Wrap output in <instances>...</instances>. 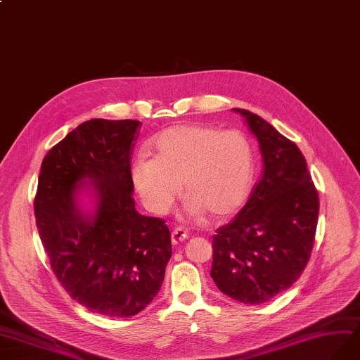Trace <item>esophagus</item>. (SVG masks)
I'll use <instances>...</instances> for the list:
<instances>
[{"instance_id":"esophagus-1","label":"esophagus","mask_w":360,"mask_h":360,"mask_svg":"<svg viewBox=\"0 0 360 360\" xmlns=\"http://www.w3.org/2000/svg\"><path fill=\"white\" fill-rule=\"evenodd\" d=\"M188 238V231L184 229H175L172 231V243L173 245H179L182 242H185Z\"/></svg>"}]
</instances>
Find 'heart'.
Here are the masks:
<instances>
[{"instance_id":"b5f03b06","label":"heart","mask_w":360,"mask_h":360,"mask_svg":"<svg viewBox=\"0 0 360 360\" xmlns=\"http://www.w3.org/2000/svg\"><path fill=\"white\" fill-rule=\"evenodd\" d=\"M153 158L131 165V182L143 206L165 215L181 191L188 198L185 217L225 219L240 209L255 184L254 143L242 130L184 123L162 130L151 141Z\"/></svg>"}]
</instances>
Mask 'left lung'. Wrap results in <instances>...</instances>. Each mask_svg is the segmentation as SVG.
Returning <instances> with one entry per match:
<instances>
[{
    "label": "left lung",
    "instance_id": "1",
    "mask_svg": "<svg viewBox=\"0 0 360 360\" xmlns=\"http://www.w3.org/2000/svg\"><path fill=\"white\" fill-rule=\"evenodd\" d=\"M254 133L262 178L236 218L212 240L210 277L227 297L262 304L294 285L314 243L319 194L298 146L248 110L233 108Z\"/></svg>",
    "mask_w": 360,
    "mask_h": 360
}]
</instances>
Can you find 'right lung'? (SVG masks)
<instances>
[{
	"label": "right lung",
	"instance_id": "1",
	"mask_svg": "<svg viewBox=\"0 0 360 360\" xmlns=\"http://www.w3.org/2000/svg\"><path fill=\"white\" fill-rule=\"evenodd\" d=\"M138 120L93 118L47 153L34 202L51 270L78 304L110 317L142 311L162 288L172 257L163 219L138 214L130 154ZM92 194L84 211L77 197Z\"/></svg>",
	"mask_w": 360,
	"mask_h": 360
}]
</instances>
